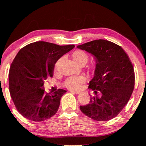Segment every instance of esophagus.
Here are the masks:
<instances>
[{
    "label": "esophagus",
    "instance_id": "1",
    "mask_svg": "<svg viewBox=\"0 0 146 146\" xmlns=\"http://www.w3.org/2000/svg\"><path fill=\"white\" fill-rule=\"evenodd\" d=\"M70 91L74 92V93H76V94H80V93H81V91H77V90H74V89H70Z\"/></svg>",
    "mask_w": 146,
    "mask_h": 146
}]
</instances>
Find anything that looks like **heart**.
<instances>
[{"mask_svg": "<svg viewBox=\"0 0 146 146\" xmlns=\"http://www.w3.org/2000/svg\"><path fill=\"white\" fill-rule=\"evenodd\" d=\"M72 57H73L74 60L78 64H80V63L86 64L89 59L88 55H87L85 51L82 50H77L74 51V52L73 53ZM60 60V59L58 60L57 64H56V65H57ZM89 69H90V72H91V74H94L96 72V66L95 64H93V65L90 66V68ZM86 81V78L84 76H72V77L68 78V79L65 81L64 86L69 87V88L78 89L80 87L81 85L84 84Z\"/></svg>", "mask_w": 146, "mask_h": 146, "instance_id": "1", "label": "heart"}]
</instances>
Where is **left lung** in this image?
Here are the masks:
<instances>
[{
  "mask_svg": "<svg viewBox=\"0 0 146 146\" xmlns=\"http://www.w3.org/2000/svg\"><path fill=\"white\" fill-rule=\"evenodd\" d=\"M77 48L93 55L96 66L89 86L94 95L88 104L80 106L81 111L92 119L110 120L121 111L133 93V64L121 47L108 40H93Z\"/></svg>",
  "mask_w": 146,
  "mask_h": 146,
  "instance_id": "left-lung-1",
  "label": "left lung"
}]
</instances>
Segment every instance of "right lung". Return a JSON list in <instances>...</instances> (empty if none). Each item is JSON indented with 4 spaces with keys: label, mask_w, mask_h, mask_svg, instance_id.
<instances>
[{
    "label": "right lung",
    "mask_w": 146,
    "mask_h": 146,
    "mask_svg": "<svg viewBox=\"0 0 146 146\" xmlns=\"http://www.w3.org/2000/svg\"><path fill=\"white\" fill-rule=\"evenodd\" d=\"M74 47L36 42L19 50L10 68L9 89L15 108L24 117L40 122L57 113L66 91L52 88L46 92L44 82L53 77L57 60Z\"/></svg>",
    "instance_id": "add662e5"
}]
</instances>
